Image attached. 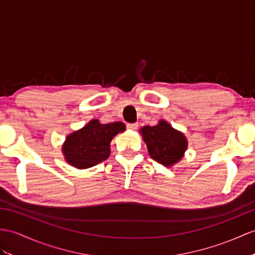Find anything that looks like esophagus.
<instances>
[{
  "mask_svg": "<svg viewBox=\"0 0 255 255\" xmlns=\"http://www.w3.org/2000/svg\"><path fill=\"white\" fill-rule=\"evenodd\" d=\"M127 128L128 129H132V131H135V129H137V128H138V124L137 123H128Z\"/></svg>",
  "mask_w": 255,
  "mask_h": 255,
  "instance_id": "1",
  "label": "esophagus"
}]
</instances>
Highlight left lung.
<instances>
[{
    "label": "left lung",
    "instance_id": "obj_1",
    "mask_svg": "<svg viewBox=\"0 0 255 255\" xmlns=\"http://www.w3.org/2000/svg\"><path fill=\"white\" fill-rule=\"evenodd\" d=\"M148 152L157 162L170 166L183 158L187 148L185 136L161 120L154 127L146 126L140 129Z\"/></svg>",
    "mask_w": 255,
    "mask_h": 255
}]
</instances>
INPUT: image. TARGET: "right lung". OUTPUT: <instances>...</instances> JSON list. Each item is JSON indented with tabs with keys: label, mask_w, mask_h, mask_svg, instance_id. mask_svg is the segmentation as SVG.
Here are the masks:
<instances>
[{
	"label": "right lung",
	"mask_w": 255,
	"mask_h": 255,
	"mask_svg": "<svg viewBox=\"0 0 255 255\" xmlns=\"http://www.w3.org/2000/svg\"><path fill=\"white\" fill-rule=\"evenodd\" d=\"M124 129L122 122L102 124L92 120L67 137L63 147L67 162L78 169H88L106 160L110 154L111 139Z\"/></svg>",
	"instance_id": "add662e5"
}]
</instances>
